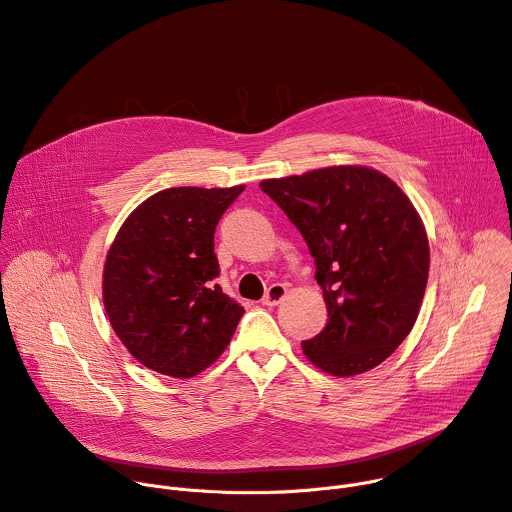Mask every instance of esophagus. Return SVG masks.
Instances as JSON below:
<instances>
[{
    "instance_id": "34e87169",
    "label": "esophagus",
    "mask_w": 512,
    "mask_h": 512,
    "mask_svg": "<svg viewBox=\"0 0 512 512\" xmlns=\"http://www.w3.org/2000/svg\"><path fill=\"white\" fill-rule=\"evenodd\" d=\"M287 296V287L285 285H281V283H275V285H271L269 289H267V294L263 296V306H277L283 298Z\"/></svg>"
}]
</instances>
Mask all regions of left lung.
Here are the masks:
<instances>
[{"label": "left lung", "mask_w": 512, "mask_h": 512, "mask_svg": "<svg viewBox=\"0 0 512 512\" xmlns=\"http://www.w3.org/2000/svg\"><path fill=\"white\" fill-rule=\"evenodd\" d=\"M316 261L328 322L302 342L334 377L367 373L411 332L429 275V241L407 194L369 166H330L261 180Z\"/></svg>", "instance_id": "8db88e82"}]
</instances>
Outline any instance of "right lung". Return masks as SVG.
<instances>
[{"label":"right lung","mask_w":512,"mask_h":512,"mask_svg":"<svg viewBox=\"0 0 512 512\" xmlns=\"http://www.w3.org/2000/svg\"><path fill=\"white\" fill-rule=\"evenodd\" d=\"M245 190L180 186L143 200L103 267L107 318L143 367L190 379L229 346L245 310L218 283L214 229Z\"/></svg>","instance_id":"1"}]
</instances>
